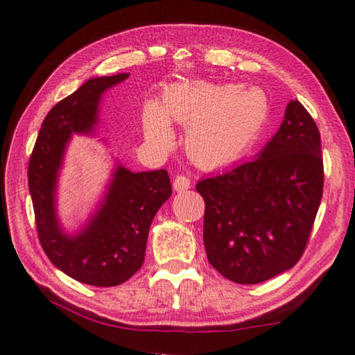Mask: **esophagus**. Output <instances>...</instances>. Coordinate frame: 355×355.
I'll return each instance as SVG.
<instances>
[{
    "label": "esophagus",
    "instance_id": "34e87169",
    "mask_svg": "<svg viewBox=\"0 0 355 355\" xmlns=\"http://www.w3.org/2000/svg\"><path fill=\"white\" fill-rule=\"evenodd\" d=\"M172 186H173V189H175V191H186V189L191 188V180L188 177H184V175H178V177L173 178Z\"/></svg>",
    "mask_w": 355,
    "mask_h": 355
}]
</instances>
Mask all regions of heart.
Instances as JSON below:
<instances>
[{"mask_svg":"<svg viewBox=\"0 0 355 355\" xmlns=\"http://www.w3.org/2000/svg\"><path fill=\"white\" fill-rule=\"evenodd\" d=\"M268 116V100L257 87L192 83L164 95L159 107L150 105L144 116L147 141L159 148L173 142L171 123L188 127L186 150L205 167L235 161L260 133Z\"/></svg>","mask_w":355,"mask_h":355,"instance_id":"1","label":"heart"}]
</instances>
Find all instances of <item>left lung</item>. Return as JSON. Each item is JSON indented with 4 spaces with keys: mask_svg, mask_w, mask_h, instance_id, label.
Wrapping results in <instances>:
<instances>
[{
    "mask_svg": "<svg viewBox=\"0 0 355 355\" xmlns=\"http://www.w3.org/2000/svg\"><path fill=\"white\" fill-rule=\"evenodd\" d=\"M324 186L321 136L291 100L255 159L200 180L208 261L235 284H261L291 269L307 248Z\"/></svg>",
    "mask_w": 355,
    "mask_h": 355,
    "instance_id": "8db88e82",
    "label": "left lung"
}]
</instances>
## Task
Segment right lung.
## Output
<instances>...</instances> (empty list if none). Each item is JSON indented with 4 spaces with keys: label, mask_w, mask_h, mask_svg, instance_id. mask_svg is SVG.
<instances>
[{
    "label": "right lung",
    "mask_w": 355,
    "mask_h": 355,
    "mask_svg": "<svg viewBox=\"0 0 355 355\" xmlns=\"http://www.w3.org/2000/svg\"><path fill=\"white\" fill-rule=\"evenodd\" d=\"M128 76L91 78L53 106L29 158V194L42 248L64 274L94 286H116L136 274L146 257L155 214L172 194L167 171L135 173L119 164L105 199L83 230L69 235L59 224L58 177L70 137L92 133L98 122L101 95Z\"/></svg>",
    "instance_id": "add662e5"
}]
</instances>
